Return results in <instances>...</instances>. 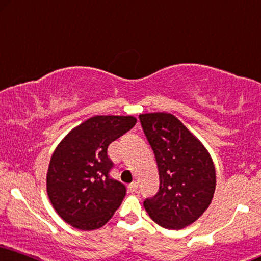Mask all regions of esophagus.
Instances as JSON below:
<instances>
[{"label": "esophagus", "instance_id": "obj_1", "mask_svg": "<svg viewBox=\"0 0 261 261\" xmlns=\"http://www.w3.org/2000/svg\"><path fill=\"white\" fill-rule=\"evenodd\" d=\"M128 189H129V192H135L138 189V182H132V184L128 186Z\"/></svg>", "mask_w": 261, "mask_h": 261}]
</instances>
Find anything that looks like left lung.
I'll return each instance as SVG.
<instances>
[{"label":"left lung","mask_w":261,"mask_h":261,"mask_svg":"<svg viewBox=\"0 0 261 261\" xmlns=\"http://www.w3.org/2000/svg\"><path fill=\"white\" fill-rule=\"evenodd\" d=\"M160 171V191L144 201L152 221L180 230L194 223L211 204L216 170L201 141L172 114L139 115Z\"/></svg>","instance_id":"1"}]
</instances>
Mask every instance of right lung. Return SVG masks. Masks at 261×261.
<instances>
[{
  "instance_id": "right-lung-1",
  "label": "right lung",
  "mask_w": 261,
  "mask_h": 261,
  "mask_svg": "<svg viewBox=\"0 0 261 261\" xmlns=\"http://www.w3.org/2000/svg\"><path fill=\"white\" fill-rule=\"evenodd\" d=\"M135 123L134 116H93L57 145L46 172V192L57 215L73 228H101L122 202L126 187L109 177L113 162L107 151Z\"/></svg>"
}]
</instances>
